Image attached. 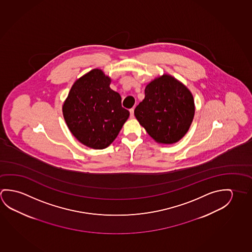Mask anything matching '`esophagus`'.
<instances>
[{
    "mask_svg": "<svg viewBox=\"0 0 252 252\" xmlns=\"http://www.w3.org/2000/svg\"><path fill=\"white\" fill-rule=\"evenodd\" d=\"M129 114H130V118H134V108L129 109Z\"/></svg>",
    "mask_w": 252,
    "mask_h": 252,
    "instance_id": "esophagus-1",
    "label": "esophagus"
}]
</instances>
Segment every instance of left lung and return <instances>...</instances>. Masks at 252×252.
Here are the masks:
<instances>
[{
  "mask_svg": "<svg viewBox=\"0 0 252 252\" xmlns=\"http://www.w3.org/2000/svg\"><path fill=\"white\" fill-rule=\"evenodd\" d=\"M135 116L150 136L159 144L177 143L187 134L194 116L192 94L170 75L150 82Z\"/></svg>",
  "mask_w": 252,
  "mask_h": 252,
  "instance_id": "left-lung-1",
  "label": "left lung"
}]
</instances>
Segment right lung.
Instances as JSON below:
<instances>
[{"instance_id":"add662e5","label":"right lung","mask_w":252,"mask_h":252,"mask_svg":"<svg viewBox=\"0 0 252 252\" xmlns=\"http://www.w3.org/2000/svg\"><path fill=\"white\" fill-rule=\"evenodd\" d=\"M110 82L101 70L94 69L74 82L63 105L70 131L90 148H107L129 116Z\"/></svg>"}]
</instances>
